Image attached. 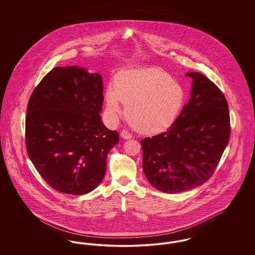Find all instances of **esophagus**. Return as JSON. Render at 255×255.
Listing matches in <instances>:
<instances>
[{
	"mask_svg": "<svg viewBox=\"0 0 255 255\" xmlns=\"http://www.w3.org/2000/svg\"><path fill=\"white\" fill-rule=\"evenodd\" d=\"M121 135H122V138H125V139H130V138H132V134L129 133L127 130H123V131H122Z\"/></svg>",
	"mask_w": 255,
	"mask_h": 255,
	"instance_id": "obj_1",
	"label": "esophagus"
}]
</instances>
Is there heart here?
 <instances>
[{"mask_svg": "<svg viewBox=\"0 0 255 255\" xmlns=\"http://www.w3.org/2000/svg\"><path fill=\"white\" fill-rule=\"evenodd\" d=\"M185 90L168 73L158 69L123 71L116 76L115 87L106 93L110 116L122 112L133 127L143 133H159L168 130L178 120L185 103Z\"/></svg>", "mask_w": 255, "mask_h": 255, "instance_id": "1", "label": "heart"}]
</instances>
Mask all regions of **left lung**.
Instances as JSON below:
<instances>
[{"label": "left lung", "mask_w": 255, "mask_h": 255, "mask_svg": "<svg viewBox=\"0 0 255 255\" xmlns=\"http://www.w3.org/2000/svg\"><path fill=\"white\" fill-rule=\"evenodd\" d=\"M191 98L166 132L140 141L148 182L164 193L190 190L207 182L229 143L228 101L206 76L189 73Z\"/></svg>", "instance_id": "obj_1"}]
</instances>
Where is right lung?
<instances>
[{
  "instance_id": "right-lung-1",
  "label": "right lung",
  "mask_w": 255,
  "mask_h": 255,
  "mask_svg": "<svg viewBox=\"0 0 255 255\" xmlns=\"http://www.w3.org/2000/svg\"><path fill=\"white\" fill-rule=\"evenodd\" d=\"M102 77L77 66L56 67L29 97L27 155L42 178L66 194L93 191L103 180L106 158L120 140L101 122Z\"/></svg>"
}]
</instances>
